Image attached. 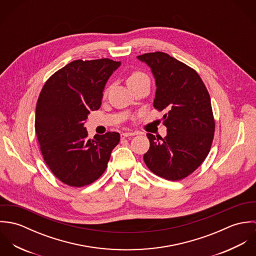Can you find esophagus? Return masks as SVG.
Here are the masks:
<instances>
[{"instance_id": "34e87169", "label": "esophagus", "mask_w": 256, "mask_h": 256, "mask_svg": "<svg viewBox=\"0 0 256 256\" xmlns=\"http://www.w3.org/2000/svg\"><path fill=\"white\" fill-rule=\"evenodd\" d=\"M134 135H137L136 132H124L121 134V138L124 139V138H127L129 136H134Z\"/></svg>"}]
</instances>
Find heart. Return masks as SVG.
I'll use <instances>...</instances> for the list:
<instances>
[{
    "instance_id": "obj_1",
    "label": "heart",
    "mask_w": 256,
    "mask_h": 256,
    "mask_svg": "<svg viewBox=\"0 0 256 256\" xmlns=\"http://www.w3.org/2000/svg\"><path fill=\"white\" fill-rule=\"evenodd\" d=\"M142 80H148V78L146 74L143 73L141 71H134V72H132V73L128 76V78H127L128 84L139 82H142ZM108 92V88L104 90V94H106Z\"/></svg>"
}]
</instances>
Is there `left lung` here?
I'll return each instance as SVG.
<instances>
[{"label": "left lung", "mask_w": 256, "mask_h": 256, "mask_svg": "<svg viewBox=\"0 0 256 256\" xmlns=\"http://www.w3.org/2000/svg\"><path fill=\"white\" fill-rule=\"evenodd\" d=\"M137 58L150 68L156 80L154 108L166 110L162 117L166 136L148 133L144 154L148 168L168 180H180L206 158L215 132L209 92L197 72L164 52Z\"/></svg>", "instance_id": "obj_1"}]
</instances>
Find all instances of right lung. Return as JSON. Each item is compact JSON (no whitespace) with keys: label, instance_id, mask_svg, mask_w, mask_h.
<instances>
[{"label":"right lung","instance_id":"right-lung-1","mask_svg":"<svg viewBox=\"0 0 256 256\" xmlns=\"http://www.w3.org/2000/svg\"><path fill=\"white\" fill-rule=\"evenodd\" d=\"M121 65L108 58L76 60L44 84L36 110V132L43 158L62 182L82 187L100 178L108 168L120 134L88 139L84 126L90 110L100 108L102 92Z\"/></svg>","mask_w":256,"mask_h":256}]
</instances>
